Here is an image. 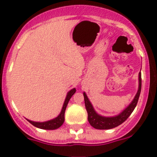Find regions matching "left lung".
Listing matches in <instances>:
<instances>
[{
	"instance_id": "1",
	"label": "left lung",
	"mask_w": 157,
	"mask_h": 157,
	"mask_svg": "<svg viewBox=\"0 0 157 157\" xmlns=\"http://www.w3.org/2000/svg\"><path fill=\"white\" fill-rule=\"evenodd\" d=\"M138 92L136 94L135 97L131 101V103L120 114L115 116H102L97 113L94 110L92 104L89 100L85 92L83 93L84 96V101H85V106L86 109L87 113H88V121L93 127L98 130H109V129H112L114 127L120 126V124L127 120V118L130 116L133 111L135 109L136 105L138 104V98H139L140 94H141V75L139 73L138 75Z\"/></svg>"
}]
</instances>
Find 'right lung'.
Instances as JSON below:
<instances>
[{
    "label": "right lung",
    "instance_id": "1",
    "mask_svg": "<svg viewBox=\"0 0 157 157\" xmlns=\"http://www.w3.org/2000/svg\"><path fill=\"white\" fill-rule=\"evenodd\" d=\"M76 92L75 88H73L67 94L66 98H65L64 103H63V107H62L61 112L59 114L57 117L54 118L52 120H48L45 122H34L31 121V120H28L29 123H30L33 126L37 127V128L43 129V130H56V129L59 128V127H61L62 124L64 122V113L65 110H66L67 105L68 104L69 101H70L71 98L73 94Z\"/></svg>",
    "mask_w": 157,
    "mask_h": 157
}]
</instances>
